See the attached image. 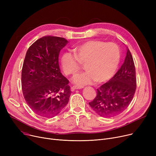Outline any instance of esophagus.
Listing matches in <instances>:
<instances>
[{
  "label": "esophagus",
  "mask_w": 156,
  "mask_h": 156,
  "mask_svg": "<svg viewBox=\"0 0 156 156\" xmlns=\"http://www.w3.org/2000/svg\"><path fill=\"white\" fill-rule=\"evenodd\" d=\"M83 88V87H80V86H76V85H75V86H73V87H71V90H77V89H81V88Z\"/></svg>",
  "instance_id": "obj_1"
}]
</instances>
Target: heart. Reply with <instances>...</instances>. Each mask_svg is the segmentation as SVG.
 <instances>
[{"label":"heart","mask_w":156,"mask_h":156,"mask_svg":"<svg viewBox=\"0 0 156 156\" xmlns=\"http://www.w3.org/2000/svg\"><path fill=\"white\" fill-rule=\"evenodd\" d=\"M73 54L64 53L60 60L62 71L66 76L75 75L80 65L84 64L86 71L73 78V82L84 85L102 83L109 80L115 73L120 60L118 46L112 42L105 43L99 40H90L76 46Z\"/></svg>","instance_id":"heart-1"}]
</instances>
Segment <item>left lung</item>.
Here are the masks:
<instances>
[{
    "label": "left lung",
    "instance_id": "1",
    "mask_svg": "<svg viewBox=\"0 0 156 156\" xmlns=\"http://www.w3.org/2000/svg\"><path fill=\"white\" fill-rule=\"evenodd\" d=\"M136 87L135 64L132 54L127 48L125 61L120 69L108 82L97 89L96 97L89 105L100 116H115L128 107Z\"/></svg>",
    "mask_w": 156,
    "mask_h": 156
}]
</instances>
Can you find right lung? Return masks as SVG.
I'll return each instance as SVG.
<instances>
[{"label": "right lung", "mask_w": 156, "mask_h": 156, "mask_svg": "<svg viewBox=\"0 0 156 156\" xmlns=\"http://www.w3.org/2000/svg\"><path fill=\"white\" fill-rule=\"evenodd\" d=\"M68 43L62 37H44L27 52L21 72L23 94L29 107L40 116L53 118L68 103L69 81L59 66L60 51Z\"/></svg>", "instance_id": "right-lung-1"}]
</instances>
